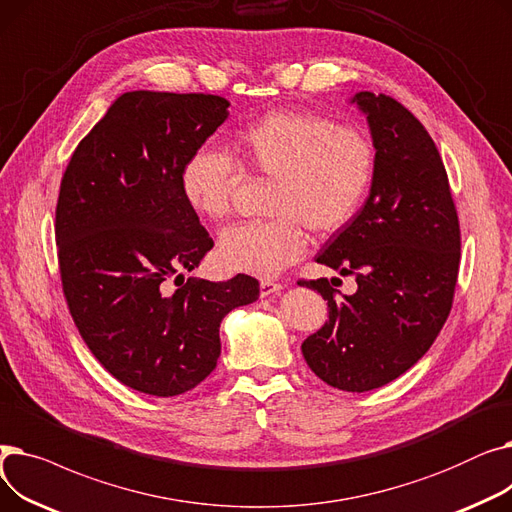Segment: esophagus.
Wrapping results in <instances>:
<instances>
[{"label":"esophagus","instance_id":"esophagus-1","mask_svg":"<svg viewBox=\"0 0 512 512\" xmlns=\"http://www.w3.org/2000/svg\"><path fill=\"white\" fill-rule=\"evenodd\" d=\"M282 284L280 282H274V280H261L259 282V294L261 297H270V294H278L282 292Z\"/></svg>","mask_w":512,"mask_h":512}]
</instances>
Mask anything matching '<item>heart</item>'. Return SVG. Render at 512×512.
<instances>
[{
    "mask_svg": "<svg viewBox=\"0 0 512 512\" xmlns=\"http://www.w3.org/2000/svg\"><path fill=\"white\" fill-rule=\"evenodd\" d=\"M240 166L270 178L263 211L272 218L222 232L218 259L230 272L270 278L299 261L305 228L332 234L361 209L373 176L375 147L363 130L309 112H272L236 132ZM240 180L236 161L199 147L180 172L182 197L205 220H222Z\"/></svg>",
    "mask_w": 512,
    "mask_h": 512,
    "instance_id": "obj_1",
    "label": "heart"
}]
</instances>
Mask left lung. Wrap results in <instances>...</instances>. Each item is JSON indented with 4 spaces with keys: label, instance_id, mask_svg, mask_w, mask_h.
Instances as JSON below:
<instances>
[{
    "label": "left lung",
    "instance_id": "1",
    "mask_svg": "<svg viewBox=\"0 0 512 512\" xmlns=\"http://www.w3.org/2000/svg\"><path fill=\"white\" fill-rule=\"evenodd\" d=\"M375 147L371 191L355 218L332 234L317 263L355 276L340 294L328 278L299 280L328 301L330 319L303 342L326 384L367 392L396 380L434 344L452 309L461 261L459 215L436 143L405 105L361 91Z\"/></svg>",
    "mask_w": 512,
    "mask_h": 512
}]
</instances>
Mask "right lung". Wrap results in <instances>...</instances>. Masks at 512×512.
I'll list each match as a JSON object with an SVG mask.
<instances>
[{"mask_svg":"<svg viewBox=\"0 0 512 512\" xmlns=\"http://www.w3.org/2000/svg\"><path fill=\"white\" fill-rule=\"evenodd\" d=\"M228 99L130 91L74 149L60 184L62 290L95 359L124 386L176 396L218 365L220 324L259 282L188 278L213 240L182 197L180 172L228 118ZM174 279V293L165 284Z\"/></svg>","mask_w":512,"mask_h":512,"instance_id":"1","label":"right lung"}]
</instances>
